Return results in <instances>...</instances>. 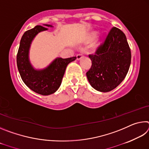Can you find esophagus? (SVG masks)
Returning a JSON list of instances; mask_svg holds the SVG:
<instances>
[{
    "instance_id": "obj_1",
    "label": "esophagus",
    "mask_w": 149,
    "mask_h": 149,
    "mask_svg": "<svg viewBox=\"0 0 149 149\" xmlns=\"http://www.w3.org/2000/svg\"><path fill=\"white\" fill-rule=\"evenodd\" d=\"M82 57H83V54L80 53V54H78L77 55V56H76V58H77V60H81V58Z\"/></svg>"
}]
</instances>
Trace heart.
Listing matches in <instances>:
<instances>
[{
  "mask_svg": "<svg viewBox=\"0 0 149 149\" xmlns=\"http://www.w3.org/2000/svg\"><path fill=\"white\" fill-rule=\"evenodd\" d=\"M97 32H96V31H94V32L91 33V34L90 35L89 38V41H91V40H93V39H94L95 37L97 36Z\"/></svg>",
  "mask_w": 149,
  "mask_h": 149,
  "instance_id": "b5f03b06",
  "label": "heart"
}]
</instances>
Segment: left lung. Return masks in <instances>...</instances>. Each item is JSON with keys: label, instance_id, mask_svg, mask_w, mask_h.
Instances as JSON below:
<instances>
[{"label": "left lung", "instance_id": "left-lung-1", "mask_svg": "<svg viewBox=\"0 0 149 149\" xmlns=\"http://www.w3.org/2000/svg\"><path fill=\"white\" fill-rule=\"evenodd\" d=\"M92 65L86 75L95 90L107 93L124 79L131 64V50L125 34L117 27L108 33L95 54L89 55Z\"/></svg>", "mask_w": 149, "mask_h": 149}]
</instances>
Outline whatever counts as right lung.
<instances>
[{"label":"right lung","mask_w":149,"mask_h":149,"mask_svg":"<svg viewBox=\"0 0 149 149\" xmlns=\"http://www.w3.org/2000/svg\"><path fill=\"white\" fill-rule=\"evenodd\" d=\"M43 26H37L24 33L17 54V66L22 80L30 89L40 95H49L58 89L67 65L76 58L57 57L44 68H35L29 58L32 42L39 33L49 29L45 27H54L49 24Z\"/></svg>","instance_id":"add662e5"}]
</instances>
